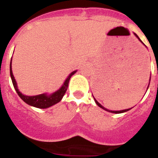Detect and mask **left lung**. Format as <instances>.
<instances>
[{
  "mask_svg": "<svg viewBox=\"0 0 158 158\" xmlns=\"http://www.w3.org/2000/svg\"><path fill=\"white\" fill-rule=\"evenodd\" d=\"M134 35H136V37L138 38V40H139L140 41H141V42H142V41L141 40H140V38L138 37V35H137V34H135L134 33ZM148 87H149V86H148ZM148 87H147V89H148ZM93 97H94V96H93ZM94 102H96V104H97V105L98 106H99V107H101L102 108V109H103V110H106V111H108V112H110V113H114V114H121V113H124V112H127V111H128V110H130V109H131V108H130V109H126V110H116V111H115V110H107L106 109V108H105L104 107V106H102V105H101V104L99 103V102H98V101H97V100L95 99V98H94Z\"/></svg>",
  "mask_w": 158,
  "mask_h": 158,
  "instance_id": "1",
  "label": "left lung"
}]
</instances>
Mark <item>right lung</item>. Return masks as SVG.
Listing matches in <instances>:
<instances>
[{
	"label": "right lung",
	"mask_w": 158,
	"mask_h": 158,
	"mask_svg": "<svg viewBox=\"0 0 158 158\" xmlns=\"http://www.w3.org/2000/svg\"><path fill=\"white\" fill-rule=\"evenodd\" d=\"M76 71H72V72L68 75V77L67 78V79L65 80V82L64 83L62 87H60L58 90H56V92L52 93V94H38V95L28 96L23 94L20 92V90H18L17 83H16V79H15L14 76H13V71H12V59H11L10 62V76L11 79H12V82H13V87H14L16 93L18 94V95L20 96V98H21L24 102H26V103L28 104V105L30 106H32L34 107L40 108V109H46V108H48L50 107V106H52L58 103L59 102L61 101V99L63 98L64 95L65 94L66 91L68 90V83H69L70 79H71V76H72Z\"/></svg>",
	"instance_id": "obj_1"
}]
</instances>
